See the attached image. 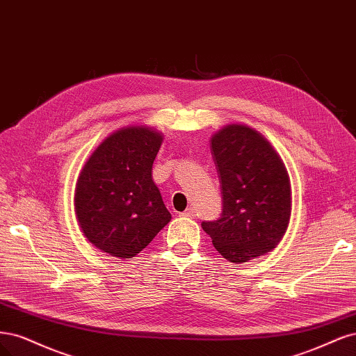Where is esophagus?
Instances as JSON below:
<instances>
[{
  "label": "esophagus",
  "mask_w": 356,
  "mask_h": 356,
  "mask_svg": "<svg viewBox=\"0 0 356 356\" xmlns=\"http://www.w3.org/2000/svg\"><path fill=\"white\" fill-rule=\"evenodd\" d=\"M181 217H191V219H192V217H195V210L193 209H188V210H185V211H183V213H179Z\"/></svg>",
  "instance_id": "esophagus-1"
}]
</instances>
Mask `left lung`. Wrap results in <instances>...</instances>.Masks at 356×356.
<instances>
[{
    "mask_svg": "<svg viewBox=\"0 0 356 356\" xmlns=\"http://www.w3.org/2000/svg\"><path fill=\"white\" fill-rule=\"evenodd\" d=\"M222 192V214L201 226L232 263L263 256L278 245L291 214L286 170L266 139L247 125H226L211 139Z\"/></svg>",
    "mask_w": 356,
    "mask_h": 356,
    "instance_id": "8db88e82",
    "label": "left lung"
}]
</instances>
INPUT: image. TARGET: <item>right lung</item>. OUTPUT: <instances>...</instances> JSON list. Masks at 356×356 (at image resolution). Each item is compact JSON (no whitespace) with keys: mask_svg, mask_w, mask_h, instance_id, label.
Returning <instances> with one entry per match:
<instances>
[{"mask_svg":"<svg viewBox=\"0 0 356 356\" xmlns=\"http://www.w3.org/2000/svg\"><path fill=\"white\" fill-rule=\"evenodd\" d=\"M163 136L147 127L118 130L88 158L75 191V211L88 241L131 259L170 222L152 165Z\"/></svg>","mask_w":356,"mask_h":356,"instance_id":"right-lung-1","label":"right lung"}]
</instances>
